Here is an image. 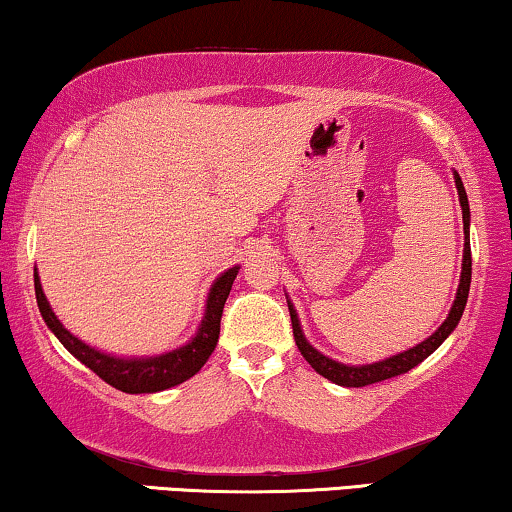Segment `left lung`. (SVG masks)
Wrapping results in <instances>:
<instances>
[{
	"label": "left lung",
	"mask_w": 512,
	"mask_h": 512,
	"mask_svg": "<svg viewBox=\"0 0 512 512\" xmlns=\"http://www.w3.org/2000/svg\"><path fill=\"white\" fill-rule=\"evenodd\" d=\"M454 184H457V193H459V205H461V219H464V261H461V279H459V289H457V298H454L452 310L447 314V319L440 324V328L433 335H429L424 342L410 347L408 352L394 354L389 359L377 361V363H366V366H347V363H338L333 359H328L321 352H317L307 338L303 335V328H300L298 314L293 310V305L289 303V312H291V326H293V338H296V345L300 349V354L305 356V361L317 370L319 375H324L326 380H331L340 387H368V384L389 380V377L403 375L419 366L426 356H431L436 349L443 345L454 328H457L461 314H464L466 300H468V289H471V237H468V226H471V209H468V198L464 191V184H461V177L454 172Z\"/></svg>",
	"instance_id": "1"
}]
</instances>
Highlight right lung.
Listing matches in <instances>:
<instances>
[{
  "label": "right lung",
  "mask_w": 512,
  "mask_h": 512,
  "mask_svg": "<svg viewBox=\"0 0 512 512\" xmlns=\"http://www.w3.org/2000/svg\"><path fill=\"white\" fill-rule=\"evenodd\" d=\"M237 270L240 268L235 265V268L221 272V277H216L212 289H209L205 317L200 321L195 338L188 340L184 347L172 349V352L158 356H132V359L104 354L100 349L86 345V342L69 333L67 328L60 324V319L55 317L51 305H48L37 270H34V293H37V305L46 326L51 328L55 338H58L62 345H65L67 352L74 354L83 366H88L95 375H100L104 382L125 391V394H156V391L177 387V384L186 382L188 377L198 373V370L207 363L209 356H212L216 342H219L223 305H226L228 293L233 289Z\"/></svg>",
  "instance_id": "right-lung-1"
}]
</instances>
